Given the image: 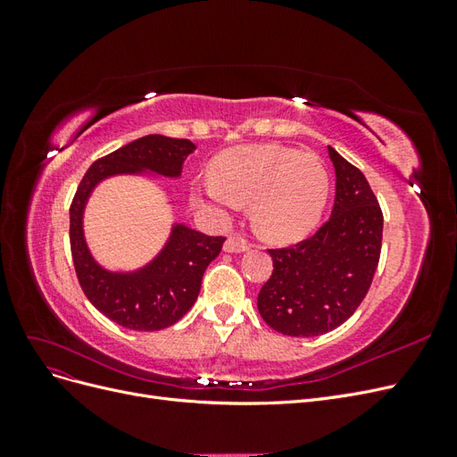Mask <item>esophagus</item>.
I'll return each mask as SVG.
<instances>
[{
    "mask_svg": "<svg viewBox=\"0 0 457 457\" xmlns=\"http://www.w3.org/2000/svg\"><path fill=\"white\" fill-rule=\"evenodd\" d=\"M252 247V244L247 242L245 238L238 237V234H230V237L227 238L223 250L228 252V253H242V252H247Z\"/></svg>",
    "mask_w": 457,
    "mask_h": 457,
    "instance_id": "1",
    "label": "esophagus"
}]
</instances>
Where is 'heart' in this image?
<instances>
[{
	"mask_svg": "<svg viewBox=\"0 0 457 457\" xmlns=\"http://www.w3.org/2000/svg\"><path fill=\"white\" fill-rule=\"evenodd\" d=\"M213 179L196 190V196L223 207L252 204L253 228L272 242L307 237L329 196L324 162L312 152L278 145L225 150L213 162Z\"/></svg>",
	"mask_w": 457,
	"mask_h": 457,
	"instance_id": "obj_1",
	"label": "heart"
}]
</instances>
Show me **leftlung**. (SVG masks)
I'll use <instances>...</instances> for the list:
<instances>
[{
	"mask_svg": "<svg viewBox=\"0 0 457 457\" xmlns=\"http://www.w3.org/2000/svg\"><path fill=\"white\" fill-rule=\"evenodd\" d=\"M336 168L331 217L311 238L269 250L274 270L257 309L272 329L314 337L341 326L361 305L376 274L383 213L362 171L328 146Z\"/></svg>",
	"mask_w": 457,
	"mask_h": 457,
	"instance_id": "1",
	"label": "left lung"
}]
</instances>
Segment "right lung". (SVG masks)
Segmentation results:
<instances>
[{"mask_svg":"<svg viewBox=\"0 0 457 457\" xmlns=\"http://www.w3.org/2000/svg\"><path fill=\"white\" fill-rule=\"evenodd\" d=\"M196 150L188 139L146 135L96 160L81 179L71 205V250L86 297L110 320L135 331L173 326L198 299L202 276L220 253L225 238L207 237L175 223L162 252L131 272L106 270L89 252L84 237V212L93 188L114 175L181 177L183 163Z\"/></svg>","mask_w":457,"mask_h":457,"instance_id":"1","label":"right lung"}]
</instances>
